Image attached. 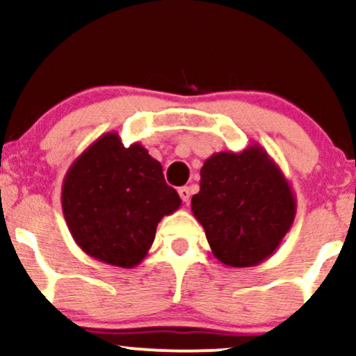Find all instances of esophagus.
Here are the masks:
<instances>
[{
    "instance_id": "34e87169",
    "label": "esophagus",
    "mask_w": 356,
    "mask_h": 356,
    "mask_svg": "<svg viewBox=\"0 0 356 356\" xmlns=\"http://www.w3.org/2000/svg\"><path fill=\"white\" fill-rule=\"evenodd\" d=\"M179 195H181V199L184 202H189V199H191V189L189 187H179Z\"/></svg>"
}]
</instances>
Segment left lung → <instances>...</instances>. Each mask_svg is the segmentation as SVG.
Returning <instances> with one entry per match:
<instances>
[{
	"mask_svg": "<svg viewBox=\"0 0 356 356\" xmlns=\"http://www.w3.org/2000/svg\"><path fill=\"white\" fill-rule=\"evenodd\" d=\"M192 214L212 254L231 268L257 266L280 248L296 216L284 174L259 144L212 154L201 169Z\"/></svg>",
	"mask_w": 356,
	"mask_h": 356,
	"instance_id": "8db88e82",
	"label": "left lung"
}]
</instances>
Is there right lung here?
<instances>
[{
  "mask_svg": "<svg viewBox=\"0 0 356 356\" xmlns=\"http://www.w3.org/2000/svg\"><path fill=\"white\" fill-rule=\"evenodd\" d=\"M161 162L140 144L124 147L108 132L73 161L61 186V209L72 238L105 264L134 268L144 261L157 224L181 207Z\"/></svg>",
  "mask_w": 356,
  "mask_h": 356,
  "instance_id": "1",
  "label": "right lung"
}]
</instances>
